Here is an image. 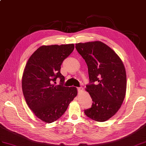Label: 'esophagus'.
<instances>
[{
	"instance_id": "esophagus-1",
	"label": "esophagus",
	"mask_w": 146,
	"mask_h": 146,
	"mask_svg": "<svg viewBox=\"0 0 146 146\" xmlns=\"http://www.w3.org/2000/svg\"><path fill=\"white\" fill-rule=\"evenodd\" d=\"M83 90V88L82 87H79V88H78V93H80L82 92Z\"/></svg>"
}]
</instances>
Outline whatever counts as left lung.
<instances>
[{"label":"left lung","mask_w":146,"mask_h":146,"mask_svg":"<svg viewBox=\"0 0 146 146\" xmlns=\"http://www.w3.org/2000/svg\"><path fill=\"white\" fill-rule=\"evenodd\" d=\"M75 47L87 64L90 84L86 90L93 101L84 113L93 120L106 121L119 110L126 95L124 64L113 49L100 41L78 43ZM95 81L98 85L93 84Z\"/></svg>","instance_id":"8db88e82"}]
</instances>
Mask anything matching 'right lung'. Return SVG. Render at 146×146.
Returning a JSON list of instances; mask_svg holds the SVG:
<instances>
[{
    "label": "right lung",
    "instance_id": "obj_1",
    "mask_svg": "<svg viewBox=\"0 0 146 146\" xmlns=\"http://www.w3.org/2000/svg\"><path fill=\"white\" fill-rule=\"evenodd\" d=\"M74 48L73 43L42 45L30 56L23 70L22 87L26 103L46 123L62 116L78 94L76 87L63 86L65 77L60 73L63 61ZM57 78L60 85L56 84Z\"/></svg>",
    "mask_w": 146,
    "mask_h": 146
}]
</instances>
